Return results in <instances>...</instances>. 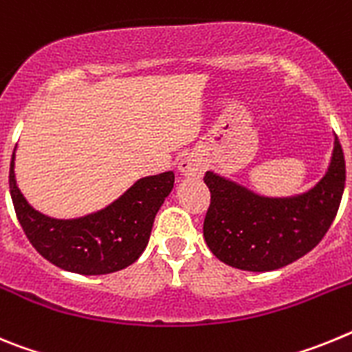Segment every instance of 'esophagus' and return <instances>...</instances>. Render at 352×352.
<instances>
[{
	"label": "esophagus",
	"instance_id": "esophagus-1",
	"mask_svg": "<svg viewBox=\"0 0 352 352\" xmlns=\"http://www.w3.org/2000/svg\"><path fill=\"white\" fill-rule=\"evenodd\" d=\"M206 164L203 157L197 153H188L178 162V173L186 179H199L203 178Z\"/></svg>",
	"mask_w": 352,
	"mask_h": 352
}]
</instances>
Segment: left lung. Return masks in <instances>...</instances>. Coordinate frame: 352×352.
Returning <instances> with one entry per match:
<instances>
[{"instance_id": "8db88e82", "label": "left lung", "mask_w": 352, "mask_h": 352, "mask_svg": "<svg viewBox=\"0 0 352 352\" xmlns=\"http://www.w3.org/2000/svg\"><path fill=\"white\" fill-rule=\"evenodd\" d=\"M211 192L204 239L213 256L245 272H273L309 254L340 206L346 160L335 135L331 160L312 188L287 197L259 195L247 186L208 170Z\"/></svg>"}]
</instances>
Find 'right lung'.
Listing matches in <instances>:
<instances>
[{"label": "right lung", "mask_w": 352, "mask_h": 352, "mask_svg": "<svg viewBox=\"0 0 352 352\" xmlns=\"http://www.w3.org/2000/svg\"><path fill=\"white\" fill-rule=\"evenodd\" d=\"M8 182L19 223L40 256L67 272L105 275L141 257L155 217L173 190L174 173L138 179L104 210L77 219H52L28 203L15 179V149Z\"/></svg>", "instance_id": "obj_1"}]
</instances>
